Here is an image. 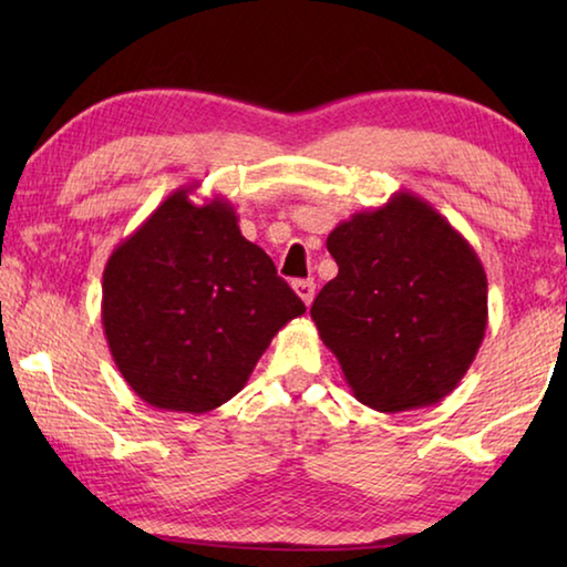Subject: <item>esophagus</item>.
Listing matches in <instances>:
<instances>
[{
	"mask_svg": "<svg viewBox=\"0 0 567 567\" xmlns=\"http://www.w3.org/2000/svg\"><path fill=\"white\" fill-rule=\"evenodd\" d=\"M292 287H295V292L300 295V300L305 305L312 302V297H315V282L312 280H297Z\"/></svg>",
	"mask_w": 567,
	"mask_h": 567,
	"instance_id": "esophagus-1",
	"label": "esophagus"
}]
</instances>
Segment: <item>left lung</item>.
Masks as SVG:
<instances>
[{"label": "left lung", "mask_w": 567, "mask_h": 567, "mask_svg": "<svg viewBox=\"0 0 567 567\" xmlns=\"http://www.w3.org/2000/svg\"><path fill=\"white\" fill-rule=\"evenodd\" d=\"M328 249L338 277L310 315L352 395L380 412L447 398L487 328V277L467 239L400 189L334 227Z\"/></svg>", "instance_id": "left-lung-1"}]
</instances>
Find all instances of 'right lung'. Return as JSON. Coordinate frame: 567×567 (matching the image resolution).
Here are the masks:
<instances>
[{"label": "right lung", "instance_id": "right-lung-1", "mask_svg": "<svg viewBox=\"0 0 567 567\" xmlns=\"http://www.w3.org/2000/svg\"><path fill=\"white\" fill-rule=\"evenodd\" d=\"M179 187L122 239L102 275L112 360L147 405L203 412L225 405L267 344L305 315L262 247L243 237L225 197L192 203Z\"/></svg>", "mask_w": 567, "mask_h": 567}]
</instances>
